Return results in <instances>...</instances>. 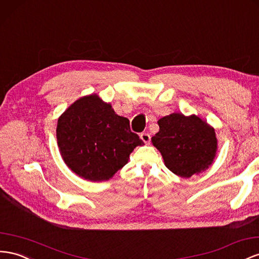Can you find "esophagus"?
I'll return each instance as SVG.
<instances>
[{
	"label": "esophagus",
	"mask_w": 259,
	"mask_h": 259,
	"mask_svg": "<svg viewBox=\"0 0 259 259\" xmlns=\"http://www.w3.org/2000/svg\"><path fill=\"white\" fill-rule=\"evenodd\" d=\"M141 138H142V141L145 143V144H150V141H151V137H150V135L148 134V133H142L141 134Z\"/></svg>",
	"instance_id": "34e87169"
}]
</instances>
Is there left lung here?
Listing matches in <instances>:
<instances>
[{
    "label": "left lung",
    "mask_w": 259,
    "mask_h": 259,
    "mask_svg": "<svg viewBox=\"0 0 259 259\" xmlns=\"http://www.w3.org/2000/svg\"><path fill=\"white\" fill-rule=\"evenodd\" d=\"M159 132L151 138L165 166L181 178H191L208 169L218 143L213 127L196 115L172 113L158 121Z\"/></svg>",
    "instance_id": "obj_1"
}]
</instances>
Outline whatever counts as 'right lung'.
<instances>
[{
    "mask_svg": "<svg viewBox=\"0 0 259 259\" xmlns=\"http://www.w3.org/2000/svg\"><path fill=\"white\" fill-rule=\"evenodd\" d=\"M58 146L65 164L78 177L108 181L144 145L130 128L128 118L117 115L97 95L76 100L58 120Z\"/></svg>",
    "mask_w": 259,
    "mask_h": 259,
    "instance_id": "obj_1",
    "label": "right lung"
}]
</instances>
